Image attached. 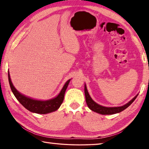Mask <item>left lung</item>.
Listing matches in <instances>:
<instances>
[{"label": "left lung", "mask_w": 149, "mask_h": 149, "mask_svg": "<svg viewBox=\"0 0 149 149\" xmlns=\"http://www.w3.org/2000/svg\"><path fill=\"white\" fill-rule=\"evenodd\" d=\"M85 100H86L87 104L91 110L94 111L95 112L99 113L100 114L103 115H107V114H114L116 113H119L122 111L126 109L129 106L132 104V103L134 101L136 98L138 96V94L133 98L132 100H131L130 102H128L127 104L122 106V107H102V106L100 105L97 103H96L94 100H93L91 97L88 93V91L87 89L86 85L85 84Z\"/></svg>", "instance_id": "1"}]
</instances>
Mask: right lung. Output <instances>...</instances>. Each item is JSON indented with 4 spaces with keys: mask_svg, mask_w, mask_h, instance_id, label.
Masks as SVG:
<instances>
[{
    "mask_svg": "<svg viewBox=\"0 0 149 149\" xmlns=\"http://www.w3.org/2000/svg\"><path fill=\"white\" fill-rule=\"evenodd\" d=\"M8 75L10 86L12 91L17 100L30 112L41 114H48V113L54 112V111L58 109L60 105L62 104L63 100H64L65 90H66L70 80H71L69 79L67 81L57 97L47 100H39L31 99V98L27 97L26 96L21 94L19 91H17L12 84L9 71L8 72Z\"/></svg>",
    "mask_w": 149,
    "mask_h": 149,
    "instance_id": "1",
    "label": "right lung"
}]
</instances>
